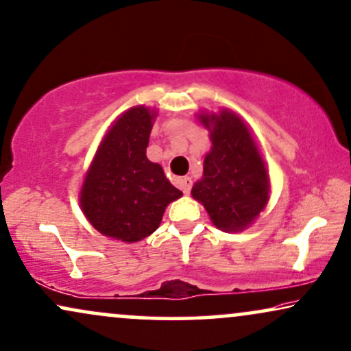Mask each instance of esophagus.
<instances>
[{
	"instance_id": "esophagus-1",
	"label": "esophagus",
	"mask_w": 351,
	"mask_h": 351,
	"mask_svg": "<svg viewBox=\"0 0 351 351\" xmlns=\"http://www.w3.org/2000/svg\"><path fill=\"white\" fill-rule=\"evenodd\" d=\"M179 185H180L182 192L189 195V193H190V190H192L193 182H192V179H190V177H182V179L179 180Z\"/></svg>"
}]
</instances>
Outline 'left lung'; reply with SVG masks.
Masks as SVG:
<instances>
[{
	"label": "left lung",
	"mask_w": 351,
	"mask_h": 351,
	"mask_svg": "<svg viewBox=\"0 0 351 351\" xmlns=\"http://www.w3.org/2000/svg\"><path fill=\"white\" fill-rule=\"evenodd\" d=\"M211 132V152L204 158L203 179L192 189L213 224L226 232H239L252 224L269 195L265 161L243 121L229 111L202 116Z\"/></svg>",
	"instance_id": "8db88e82"
}]
</instances>
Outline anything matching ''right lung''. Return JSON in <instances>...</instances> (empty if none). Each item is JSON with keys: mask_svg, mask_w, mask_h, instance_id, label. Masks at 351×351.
<instances>
[{"mask_svg": "<svg viewBox=\"0 0 351 351\" xmlns=\"http://www.w3.org/2000/svg\"><path fill=\"white\" fill-rule=\"evenodd\" d=\"M154 114L132 108L104 136L82 186L84 215L103 235L134 243L153 234L167 204L182 197L147 158Z\"/></svg>", "mask_w": 351, "mask_h": 351, "instance_id": "obj_1", "label": "right lung"}]
</instances>
